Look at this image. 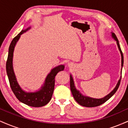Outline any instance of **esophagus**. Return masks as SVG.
<instances>
[{
  "label": "esophagus",
  "mask_w": 128,
  "mask_h": 128,
  "mask_svg": "<svg viewBox=\"0 0 128 128\" xmlns=\"http://www.w3.org/2000/svg\"><path fill=\"white\" fill-rule=\"evenodd\" d=\"M71 65H72V64H71V63H68V66H71Z\"/></svg>",
  "instance_id": "esophagus-1"
}]
</instances>
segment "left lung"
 I'll return each instance as SVG.
<instances>
[{
    "label": "left lung",
    "mask_w": 128,
    "mask_h": 128,
    "mask_svg": "<svg viewBox=\"0 0 128 128\" xmlns=\"http://www.w3.org/2000/svg\"><path fill=\"white\" fill-rule=\"evenodd\" d=\"M112 37L115 40L116 42H117V46H118V49H119L120 54H121L122 68L123 66V53L122 52L121 48H120L119 42H118V39H117V36H116V34L114 33H112ZM120 81H121V78H120L119 80H118V82H117L116 87L114 88V89L113 90L112 92H110V94H108V95H106L105 97L101 98V99H95V98H92L88 96H83V95L79 92V91L77 90V89L75 88L74 81H73V77L72 76V75H70V90H71V92L73 96V98H74L75 100L78 103L79 105L86 107H95L102 105V104H103L104 103H105L106 101L108 100L110 98H111V97L115 94V92H117V89L118 88V86H119L120 84Z\"/></svg>",
    "instance_id": "8db88e82"
}]
</instances>
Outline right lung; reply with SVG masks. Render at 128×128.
I'll return each instance as SVG.
<instances>
[{
  "mask_svg": "<svg viewBox=\"0 0 128 128\" xmlns=\"http://www.w3.org/2000/svg\"><path fill=\"white\" fill-rule=\"evenodd\" d=\"M30 28V27H29L25 30H22L17 36L13 38L9 47L8 56L6 64V73L10 86L12 92H14L18 100L30 106L42 107L48 104L50 100L53 92H54V86H55V76L59 72L64 70V66L60 65L52 69L49 74H48L47 76L44 85L41 87V89L39 91L36 92H27L21 88L17 82L14 70H13V52H14L15 46L20 38V36Z\"/></svg>",
  "mask_w": 128,
  "mask_h": 128,
  "instance_id": "1",
  "label": "right lung"
}]
</instances>
